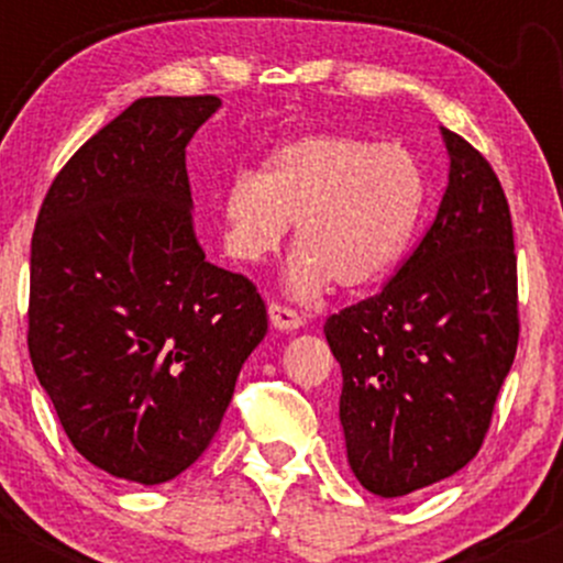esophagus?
<instances>
[{
    "label": "esophagus",
    "mask_w": 563,
    "mask_h": 563,
    "mask_svg": "<svg viewBox=\"0 0 563 563\" xmlns=\"http://www.w3.org/2000/svg\"><path fill=\"white\" fill-rule=\"evenodd\" d=\"M269 320H273L277 331H296V328H301L303 322L296 309H290L286 303H277V301L269 303Z\"/></svg>",
    "instance_id": "1"
}]
</instances>
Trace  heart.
<instances>
[{
  "mask_svg": "<svg viewBox=\"0 0 563 563\" xmlns=\"http://www.w3.org/2000/svg\"><path fill=\"white\" fill-rule=\"evenodd\" d=\"M426 179L399 142L307 134L280 145L262 174L241 172L222 196L224 251L256 264L296 224L290 288L312 296L333 280L365 290L405 260L421 222Z\"/></svg>",
  "mask_w": 563,
  "mask_h": 563,
  "instance_id": "b5f03b06",
  "label": "heart"
}]
</instances>
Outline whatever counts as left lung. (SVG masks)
Segmentation results:
<instances>
[{
  "instance_id": "8db88e82",
  "label": "left lung",
  "mask_w": 563,
  "mask_h": 563,
  "mask_svg": "<svg viewBox=\"0 0 563 563\" xmlns=\"http://www.w3.org/2000/svg\"><path fill=\"white\" fill-rule=\"evenodd\" d=\"M450 183L384 290L331 314L346 457L367 493L402 497L482 448L519 344L514 224L500 179L442 129Z\"/></svg>"
}]
</instances>
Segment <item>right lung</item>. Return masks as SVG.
Returning <instances> with one entry per match:
<instances>
[{
    "label": "right lung",
    "instance_id": "obj_1",
    "mask_svg": "<svg viewBox=\"0 0 563 563\" xmlns=\"http://www.w3.org/2000/svg\"><path fill=\"white\" fill-rule=\"evenodd\" d=\"M222 100L140 97L57 172L31 238L29 354L70 444L140 484L214 439L267 333L249 277L206 262L185 147Z\"/></svg>",
    "mask_w": 563,
    "mask_h": 563
}]
</instances>
